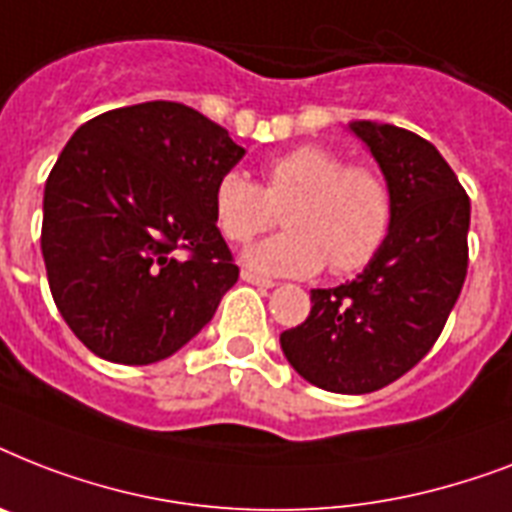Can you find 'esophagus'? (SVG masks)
<instances>
[{
  "label": "esophagus",
  "instance_id": "1",
  "mask_svg": "<svg viewBox=\"0 0 512 512\" xmlns=\"http://www.w3.org/2000/svg\"><path fill=\"white\" fill-rule=\"evenodd\" d=\"M241 281H247V284H255V287H260V289L276 287V281L265 279V276H260V273H255V271H247V268L241 271Z\"/></svg>",
  "mask_w": 512,
  "mask_h": 512
}]
</instances>
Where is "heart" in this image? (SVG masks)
Returning a JSON list of instances; mask_svg holds the SVG:
<instances>
[{
  "label": "heart",
  "mask_w": 512,
  "mask_h": 512,
  "mask_svg": "<svg viewBox=\"0 0 512 512\" xmlns=\"http://www.w3.org/2000/svg\"><path fill=\"white\" fill-rule=\"evenodd\" d=\"M215 223L233 244L268 231L284 212V233L244 252V265L268 276H313L364 268L385 244L396 201L385 175L348 164L321 146H300L263 167V185L244 172L220 175Z\"/></svg>",
  "instance_id": "b5f03b06"
}]
</instances>
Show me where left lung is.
Returning <instances> with one entry per match:
<instances>
[{"instance_id":"obj_1","label":"left lung","mask_w":512,"mask_h":512,"mask_svg":"<svg viewBox=\"0 0 512 512\" xmlns=\"http://www.w3.org/2000/svg\"><path fill=\"white\" fill-rule=\"evenodd\" d=\"M390 183L396 212L380 252L353 281L313 289L311 316L281 332L303 380L332 393H372L433 348L468 273L470 199L438 148L377 122H350Z\"/></svg>"}]
</instances>
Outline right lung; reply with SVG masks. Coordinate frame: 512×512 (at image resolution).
Returning a JSON list of instances; mask_svg holds the SVG:
<instances>
[{"label": "right lung", "mask_w": 512, "mask_h": 512, "mask_svg": "<svg viewBox=\"0 0 512 512\" xmlns=\"http://www.w3.org/2000/svg\"><path fill=\"white\" fill-rule=\"evenodd\" d=\"M244 154L172 100L106 111L68 140L44 185L42 255L60 316L95 356L154 364L212 321L239 279L212 193Z\"/></svg>", "instance_id": "1"}]
</instances>
